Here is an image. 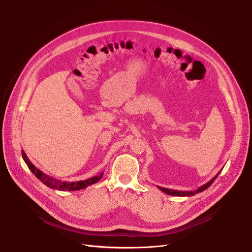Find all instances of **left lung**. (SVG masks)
<instances>
[{"mask_svg":"<svg viewBox=\"0 0 252 252\" xmlns=\"http://www.w3.org/2000/svg\"><path fill=\"white\" fill-rule=\"evenodd\" d=\"M221 172V171H220ZM220 172H218L209 182H207V183H205L204 186H202L200 188H198L197 189H195V190H190V191H182V190H174V189H165V188H161V187H157L160 190H162L163 192H165V193H167V194H169V195H176V196H191V195H194V194H196V193H198V192H202V191H204L205 189H207L211 184L215 181V179L218 177V175L220 174Z\"/></svg>","mask_w":252,"mask_h":252,"instance_id":"left-lung-1","label":"left lung"}]
</instances>
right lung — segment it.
<instances>
[{
	"label": "right lung",
	"mask_w": 252,
	"mask_h": 252,
	"mask_svg": "<svg viewBox=\"0 0 252 252\" xmlns=\"http://www.w3.org/2000/svg\"><path fill=\"white\" fill-rule=\"evenodd\" d=\"M22 157L24 162L26 163V165L28 166V168L32 171V173L34 174L43 184H45L46 187L53 189H58V190H62V191H74V190H80L85 189L89 186H92V184L98 182L103 176V173H100L97 176H93L91 178H88L86 180H80V181H73V182H69V181H62L59 179H56L52 176H49L45 173H43L42 171H40L38 168L33 165L31 163V161L28 159L27 155L25 154L24 151L22 150Z\"/></svg>",
	"instance_id": "1"
}]
</instances>
